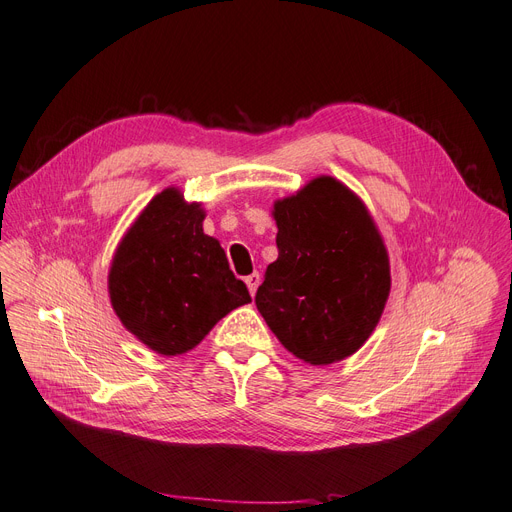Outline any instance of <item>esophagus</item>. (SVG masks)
<instances>
[{"mask_svg":"<svg viewBox=\"0 0 512 512\" xmlns=\"http://www.w3.org/2000/svg\"><path fill=\"white\" fill-rule=\"evenodd\" d=\"M244 282H247V286H249V293L255 297V293H257V286H259V282H261V276H259L257 272H253L251 276L244 278Z\"/></svg>","mask_w":512,"mask_h":512,"instance_id":"obj_1","label":"esophagus"}]
</instances>
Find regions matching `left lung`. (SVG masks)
<instances>
[{"instance_id":"obj_1","label":"left lung","mask_w":512,"mask_h":512,"mask_svg":"<svg viewBox=\"0 0 512 512\" xmlns=\"http://www.w3.org/2000/svg\"><path fill=\"white\" fill-rule=\"evenodd\" d=\"M278 259L255 303L278 341L311 366L358 351L381 320L389 255L366 205L330 175L274 203Z\"/></svg>"}]
</instances>
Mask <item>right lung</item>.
Wrapping results in <instances>:
<instances>
[{"instance_id": "add662e5", "label": "right lung", "mask_w": 512, "mask_h": 512, "mask_svg": "<svg viewBox=\"0 0 512 512\" xmlns=\"http://www.w3.org/2000/svg\"><path fill=\"white\" fill-rule=\"evenodd\" d=\"M203 219L201 205L167 188L133 221L110 265L115 314L161 355L194 349L221 318L251 301L219 240L203 232Z\"/></svg>"}]
</instances>
